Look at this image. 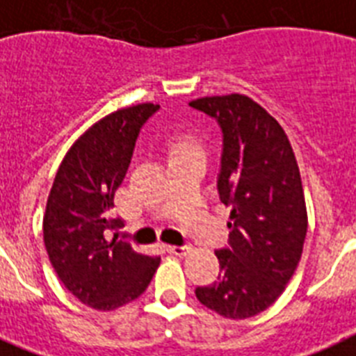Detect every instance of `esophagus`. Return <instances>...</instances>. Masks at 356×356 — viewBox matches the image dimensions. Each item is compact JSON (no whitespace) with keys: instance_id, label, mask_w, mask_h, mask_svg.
I'll list each match as a JSON object with an SVG mask.
<instances>
[{"instance_id":"obj_1","label":"esophagus","mask_w":356,"mask_h":356,"mask_svg":"<svg viewBox=\"0 0 356 356\" xmlns=\"http://www.w3.org/2000/svg\"><path fill=\"white\" fill-rule=\"evenodd\" d=\"M167 251L171 254H176V257H184L185 252L189 251V248L187 245H167Z\"/></svg>"}]
</instances>
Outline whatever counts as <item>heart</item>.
<instances>
[{
  "instance_id": "obj_1",
  "label": "heart",
  "mask_w": 356,
  "mask_h": 356,
  "mask_svg": "<svg viewBox=\"0 0 356 356\" xmlns=\"http://www.w3.org/2000/svg\"><path fill=\"white\" fill-rule=\"evenodd\" d=\"M195 151H196V149H195V145H193V143L184 142V143H180V145H178L175 156H178V154H185V152H195Z\"/></svg>"
}]
</instances>
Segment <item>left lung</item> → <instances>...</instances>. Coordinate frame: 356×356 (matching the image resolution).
<instances>
[{
  "label": "left lung",
  "mask_w": 356,
  "mask_h": 356,
  "mask_svg": "<svg viewBox=\"0 0 356 356\" xmlns=\"http://www.w3.org/2000/svg\"><path fill=\"white\" fill-rule=\"evenodd\" d=\"M189 107L222 131L216 187L231 207L227 248L216 251L222 273L196 287V298L225 318H249L277 300L300 262L307 233L300 171L280 123L248 96H209Z\"/></svg>",
  "instance_id": "left-lung-1"
}]
</instances>
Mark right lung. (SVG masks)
I'll return each mask as SVG.
<instances>
[{
  "label": "right lung",
  "mask_w": 356,
  "mask_h": 356,
  "mask_svg": "<svg viewBox=\"0 0 356 356\" xmlns=\"http://www.w3.org/2000/svg\"><path fill=\"white\" fill-rule=\"evenodd\" d=\"M160 105L120 108L94 123L56 172L43 218L49 260L61 284L94 309L129 304L151 284L160 257L140 254L131 243L111 240L123 220L114 196L131 165L140 131Z\"/></svg>",
  "instance_id": "1"
}]
</instances>
